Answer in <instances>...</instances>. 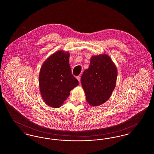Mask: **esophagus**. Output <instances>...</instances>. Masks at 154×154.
<instances>
[{"instance_id": "esophagus-1", "label": "esophagus", "mask_w": 154, "mask_h": 154, "mask_svg": "<svg viewBox=\"0 0 154 154\" xmlns=\"http://www.w3.org/2000/svg\"><path fill=\"white\" fill-rule=\"evenodd\" d=\"M76 79H77V80H78V81H79V82H80V76H77V77H76Z\"/></svg>"}]
</instances>
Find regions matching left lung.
Segmentation results:
<instances>
[{
  "instance_id": "8db88e82",
  "label": "left lung",
  "mask_w": 154,
  "mask_h": 154,
  "mask_svg": "<svg viewBox=\"0 0 154 154\" xmlns=\"http://www.w3.org/2000/svg\"><path fill=\"white\" fill-rule=\"evenodd\" d=\"M117 76V68L109 55H93L81 78L88 104L97 106L106 102L115 88Z\"/></svg>"
}]
</instances>
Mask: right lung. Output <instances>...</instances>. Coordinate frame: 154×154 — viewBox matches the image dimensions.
I'll return each instance as SVG.
<instances>
[{
    "label": "right lung",
    "mask_w": 154,
    "mask_h": 154,
    "mask_svg": "<svg viewBox=\"0 0 154 154\" xmlns=\"http://www.w3.org/2000/svg\"><path fill=\"white\" fill-rule=\"evenodd\" d=\"M69 51L58 50L43 63L39 74L40 93L46 104L59 108L63 104L70 92L79 85L72 74Z\"/></svg>",
    "instance_id": "1"
}]
</instances>
